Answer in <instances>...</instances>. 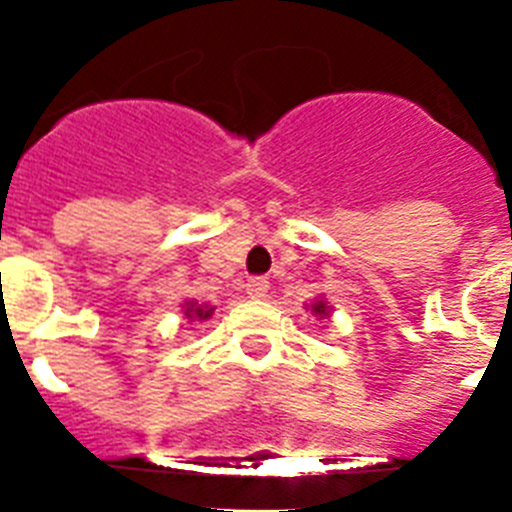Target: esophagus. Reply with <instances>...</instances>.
I'll list each match as a JSON object with an SVG mask.
<instances>
[{
  "label": "esophagus",
  "mask_w": 512,
  "mask_h": 512,
  "mask_svg": "<svg viewBox=\"0 0 512 512\" xmlns=\"http://www.w3.org/2000/svg\"><path fill=\"white\" fill-rule=\"evenodd\" d=\"M246 292H248V297H253V300H261V297H266V292H269V279L251 277L246 284Z\"/></svg>",
  "instance_id": "34e87169"
}]
</instances>
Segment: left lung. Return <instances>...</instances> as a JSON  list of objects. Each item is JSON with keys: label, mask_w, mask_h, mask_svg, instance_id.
<instances>
[{"label": "left lung", "mask_w": 512, "mask_h": 512, "mask_svg": "<svg viewBox=\"0 0 512 512\" xmlns=\"http://www.w3.org/2000/svg\"><path fill=\"white\" fill-rule=\"evenodd\" d=\"M312 312H315V315H320V318H323V315H328V305H325L323 300L315 302V305H312Z\"/></svg>", "instance_id": "obj_1"}]
</instances>
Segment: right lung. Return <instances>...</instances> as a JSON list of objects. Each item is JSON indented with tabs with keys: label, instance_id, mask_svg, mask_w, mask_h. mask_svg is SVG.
Masks as SVG:
<instances>
[{
	"label": "right lung",
	"instance_id": "obj_1",
	"mask_svg": "<svg viewBox=\"0 0 512 512\" xmlns=\"http://www.w3.org/2000/svg\"><path fill=\"white\" fill-rule=\"evenodd\" d=\"M192 311L195 312L197 318H200V320H205L207 315H210V312H212V307H210V310H205V307H197V310H194V302H192V305H189V310H187V318H194V316L191 315Z\"/></svg>",
	"mask_w": 512,
	"mask_h": 512
}]
</instances>
